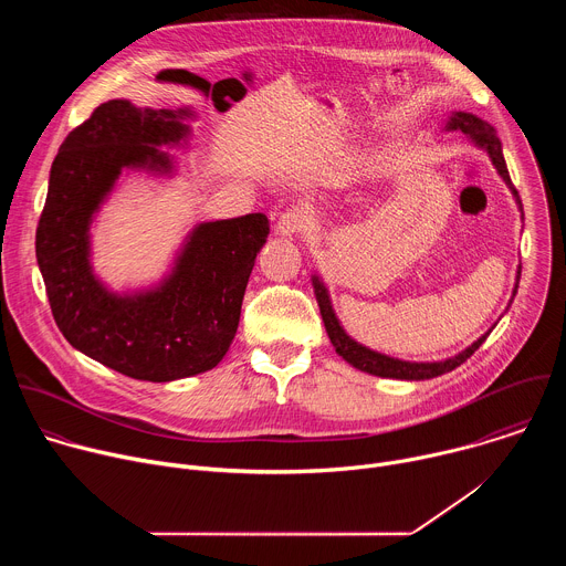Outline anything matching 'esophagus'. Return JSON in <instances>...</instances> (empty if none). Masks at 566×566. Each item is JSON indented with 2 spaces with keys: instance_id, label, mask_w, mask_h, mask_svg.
I'll use <instances>...</instances> for the list:
<instances>
[{
  "instance_id": "34e87169",
  "label": "esophagus",
  "mask_w": 566,
  "mask_h": 566,
  "mask_svg": "<svg viewBox=\"0 0 566 566\" xmlns=\"http://www.w3.org/2000/svg\"><path fill=\"white\" fill-rule=\"evenodd\" d=\"M308 223H311V217H308V212L304 208H291V210H286L277 219L275 230L282 237H295V234L304 232L308 228Z\"/></svg>"
}]
</instances>
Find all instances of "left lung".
<instances>
[{
    "label": "left lung",
    "instance_id": "8db88e82",
    "mask_svg": "<svg viewBox=\"0 0 566 566\" xmlns=\"http://www.w3.org/2000/svg\"><path fill=\"white\" fill-rule=\"evenodd\" d=\"M448 129H461L465 136H470V140L479 147H483L489 151L493 166L497 168L500 177L506 181V186L513 190V197L515 201L520 203V210H522V199L511 181V175H509V168H506V160H504V151H502V140L495 132L493 125H489L486 120H481L472 114H465V112H454L446 125ZM520 275L522 271L517 269V284H520ZM517 284H515V291L513 295L517 293ZM313 291H315V300H317V306H319V313H322V322H325V329L329 334V340L332 345L336 347V352L349 363L354 365L356 369L360 371H367V374H374V376H382V378H398V380H426V378H434V376H441V374H448L452 369H457L461 363H465L479 347L481 343L489 338V334H483L479 340H474L465 352L457 354L454 358H448V360H441V363H408V360H398V358H389L385 354H378V352H371L363 345H358L356 340H352L345 329L340 327V322L332 308V302H329V293L325 289V284L319 282L317 275H313Z\"/></svg>",
    "mask_w": 566,
    "mask_h": 566
}]
</instances>
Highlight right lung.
I'll list each match as a JSON object with an SVG mask.
<instances>
[{
  "mask_svg": "<svg viewBox=\"0 0 566 566\" xmlns=\"http://www.w3.org/2000/svg\"><path fill=\"white\" fill-rule=\"evenodd\" d=\"M190 109L109 101L77 125L51 166L35 255L55 325L71 347L136 380L208 371L239 325L251 271L269 237L262 212L199 223L160 286L118 295L90 264V226L125 168L172 172L158 145L188 136Z\"/></svg>",
  "mask_w": 566,
  "mask_h": 566,
  "instance_id": "1",
  "label": "right lung"
}]
</instances>
